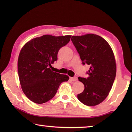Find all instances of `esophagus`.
I'll return each mask as SVG.
<instances>
[{
	"instance_id": "34e87169",
	"label": "esophagus",
	"mask_w": 132,
	"mask_h": 132,
	"mask_svg": "<svg viewBox=\"0 0 132 132\" xmlns=\"http://www.w3.org/2000/svg\"><path fill=\"white\" fill-rule=\"evenodd\" d=\"M70 79L72 81H74V82H75V81H77V78L76 77H70Z\"/></svg>"
}]
</instances>
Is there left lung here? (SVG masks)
Wrapping results in <instances>:
<instances>
[{
	"instance_id": "left-lung-1",
	"label": "left lung",
	"mask_w": 132,
	"mask_h": 132,
	"mask_svg": "<svg viewBox=\"0 0 132 132\" xmlns=\"http://www.w3.org/2000/svg\"><path fill=\"white\" fill-rule=\"evenodd\" d=\"M71 40L82 64L90 66L86 72L87 78H78L85 89L77 95L78 99L85 105H96L107 97L115 79L116 65L113 51L107 42L96 35L72 36Z\"/></svg>"
}]
</instances>
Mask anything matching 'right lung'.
<instances>
[{
  "mask_svg": "<svg viewBox=\"0 0 132 132\" xmlns=\"http://www.w3.org/2000/svg\"><path fill=\"white\" fill-rule=\"evenodd\" d=\"M71 36L45 35L28 42L18 58V74L22 90L32 102L43 104L55 96L68 75L53 72L51 63L57 60L59 50L68 44Z\"/></svg>",
  "mask_w": 132,
  "mask_h": 132,
  "instance_id": "right-lung-1",
  "label": "right lung"
}]
</instances>
